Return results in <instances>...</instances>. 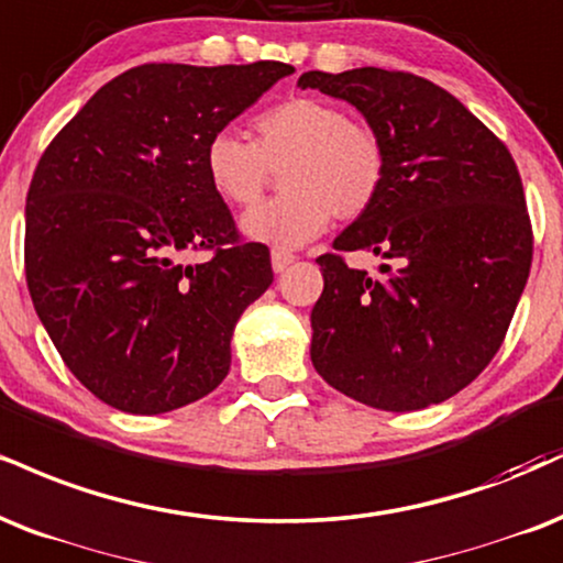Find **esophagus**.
Segmentation results:
<instances>
[{"label":"esophagus","instance_id":"obj_1","mask_svg":"<svg viewBox=\"0 0 563 563\" xmlns=\"http://www.w3.org/2000/svg\"><path fill=\"white\" fill-rule=\"evenodd\" d=\"M294 260H296V256L290 252H283V249H273V269L277 275L286 273L290 264H294Z\"/></svg>","mask_w":563,"mask_h":563}]
</instances>
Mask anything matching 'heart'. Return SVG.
I'll list each match as a JSON object with an SVG mask.
<instances>
[{"instance_id": "b5f03b06", "label": "heart", "mask_w": 563, "mask_h": 563, "mask_svg": "<svg viewBox=\"0 0 563 563\" xmlns=\"http://www.w3.org/2000/svg\"><path fill=\"white\" fill-rule=\"evenodd\" d=\"M286 194L241 217V233L275 249H299L330 220H354L375 205L388 178V152L369 125L322 99H288L254 120V144L220 131L205 146L212 191L230 207H252L280 170Z\"/></svg>"}]
</instances>
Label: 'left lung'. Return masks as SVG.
<instances>
[{"label":"left lung","instance_id":"8db88e82","mask_svg":"<svg viewBox=\"0 0 563 563\" xmlns=\"http://www.w3.org/2000/svg\"><path fill=\"white\" fill-rule=\"evenodd\" d=\"M301 88L349 101L383 139L377 201L333 241L380 256V275L317 260L311 364L383 411L428 409L487 367L527 286L532 230L509 148L456 97L383 67L309 70Z\"/></svg>","mask_w":563,"mask_h":563}]
</instances>
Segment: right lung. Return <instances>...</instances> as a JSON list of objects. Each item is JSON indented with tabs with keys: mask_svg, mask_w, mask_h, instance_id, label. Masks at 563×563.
Returning <instances> with one entry per match:
<instances>
[{
	"mask_svg": "<svg viewBox=\"0 0 563 563\" xmlns=\"http://www.w3.org/2000/svg\"><path fill=\"white\" fill-rule=\"evenodd\" d=\"M283 63L139 65L52 141L25 199V280L67 369L128 415H165L225 380L243 309L273 283L209 186L205 146ZM188 247H214L207 263Z\"/></svg>",
	"mask_w": 563,
	"mask_h": 563,
	"instance_id": "1",
	"label": "right lung"
}]
</instances>
